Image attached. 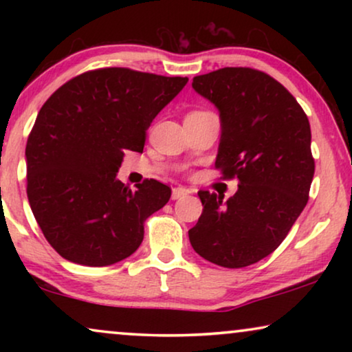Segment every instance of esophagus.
Instances as JSON below:
<instances>
[{"label": "esophagus", "instance_id": "obj_1", "mask_svg": "<svg viewBox=\"0 0 352 352\" xmlns=\"http://www.w3.org/2000/svg\"><path fill=\"white\" fill-rule=\"evenodd\" d=\"M189 194H190V192L184 189V187H175V189H173V192H171V199L173 200H179V199H182V197H186Z\"/></svg>", "mask_w": 352, "mask_h": 352}]
</instances>
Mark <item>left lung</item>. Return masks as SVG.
<instances>
[{
    "mask_svg": "<svg viewBox=\"0 0 352 352\" xmlns=\"http://www.w3.org/2000/svg\"><path fill=\"white\" fill-rule=\"evenodd\" d=\"M192 88L219 110L214 166L224 179L237 177L239 189L229 200L199 192L204 211L190 245L218 266H250L283 242L309 200V120L277 80L248 67L199 75Z\"/></svg>",
    "mask_w": 352,
    "mask_h": 352,
    "instance_id": "left-lung-1",
    "label": "left lung"
}]
</instances>
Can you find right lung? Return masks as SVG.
Returning a JSON list of instances; mask_svg holds the SVG:
<instances>
[{"mask_svg": "<svg viewBox=\"0 0 352 352\" xmlns=\"http://www.w3.org/2000/svg\"><path fill=\"white\" fill-rule=\"evenodd\" d=\"M189 78L122 67L85 72L38 112L27 141V197L38 226L62 258L110 266L131 256L144 223L171 189L117 179L124 151L142 152L153 118Z\"/></svg>", "mask_w": 352, "mask_h": 352, "instance_id": "1", "label": "right lung"}]
</instances>
